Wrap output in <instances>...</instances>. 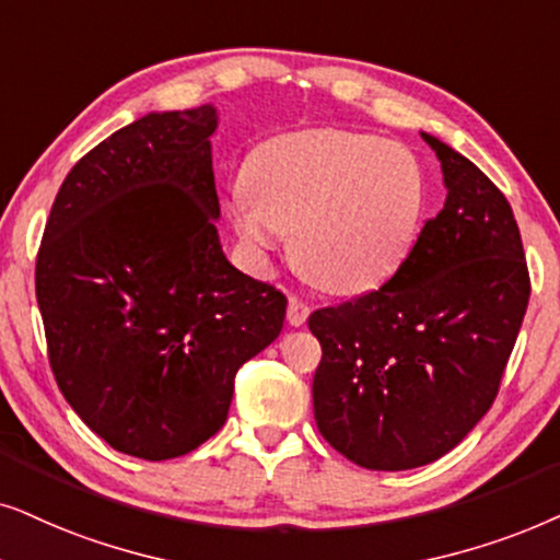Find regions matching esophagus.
Masks as SVG:
<instances>
[{"label": "esophagus", "instance_id": "34e87169", "mask_svg": "<svg viewBox=\"0 0 560 560\" xmlns=\"http://www.w3.org/2000/svg\"><path fill=\"white\" fill-rule=\"evenodd\" d=\"M307 317H310V307H307V304H304L302 300H296V296H289V307H287L289 325L300 327V325L307 323Z\"/></svg>", "mask_w": 560, "mask_h": 560}]
</instances>
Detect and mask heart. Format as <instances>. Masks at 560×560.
<instances>
[{"label":"heart","instance_id":"obj_1","mask_svg":"<svg viewBox=\"0 0 560 560\" xmlns=\"http://www.w3.org/2000/svg\"><path fill=\"white\" fill-rule=\"evenodd\" d=\"M230 225L266 266L294 233V260L338 294L374 292L420 235L428 184L409 148L346 130L276 136L248 155Z\"/></svg>","mask_w":560,"mask_h":560}]
</instances>
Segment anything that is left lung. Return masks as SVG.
<instances>
[{
  "instance_id": "left-lung-1",
  "label": "left lung",
  "mask_w": 560,
  "mask_h": 560,
  "mask_svg": "<svg viewBox=\"0 0 560 560\" xmlns=\"http://www.w3.org/2000/svg\"><path fill=\"white\" fill-rule=\"evenodd\" d=\"M443 210L376 292L310 315L323 438L371 471H407L456 448L489 412L523 325L530 276L504 194L430 132Z\"/></svg>"
}]
</instances>
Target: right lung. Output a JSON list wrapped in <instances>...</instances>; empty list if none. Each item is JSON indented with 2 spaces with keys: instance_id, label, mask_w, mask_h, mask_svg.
I'll return each instance as SVG.
<instances>
[{
  "instance_id": "add662e5",
  "label": "right lung",
  "mask_w": 560,
  "mask_h": 560,
  "mask_svg": "<svg viewBox=\"0 0 560 560\" xmlns=\"http://www.w3.org/2000/svg\"><path fill=\"white\" fill-rule=\"evenodd\" d=\"M214 104L148 112L58 191L35 266L50 369L112 448L168 460L228 420L235 374L279 338L287 296L222 253Z\"/></svg>"
}]
</instances>
